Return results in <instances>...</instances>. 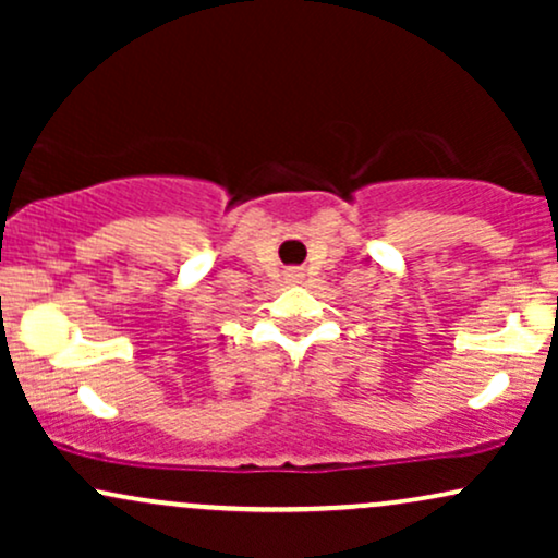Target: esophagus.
<instances>
[{"mask_svg": "<svg viewBox=\"0 0 558 558\" xmlns=\"http://www.w3.org/2000/svg\"><path fill=\"white\" fill-rule=\"evenodd\" d=\"M288 278H291V280H301V278H304V275H301L299 270H291V272H288Z\"/></svg>", "mask_w": 558, "mask_h": 558, "instance_id": "obj_1", "label": "esophagus"}]
</instances>
